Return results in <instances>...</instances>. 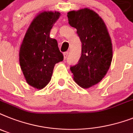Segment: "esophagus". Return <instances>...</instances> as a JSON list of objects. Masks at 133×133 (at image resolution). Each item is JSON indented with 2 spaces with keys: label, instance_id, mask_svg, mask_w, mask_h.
I'll return each mask as SVG.
<instances>
[{
  "label": "esophagus",
  "instance_id": "34e87169",
  "mask_svg": "<svg viewBox=\"0 0 133 133\" xmlns=\"http://www.w3.org/2000/svg\"><path fill=\"white\" fill-rule=\"evenodd\" d=\"M68 52H65L64 53H63V56H64V59H66L68 56Z\"/></svg>",
  "mask_w": 133,
  "mask_h": 133
}]
</instances>
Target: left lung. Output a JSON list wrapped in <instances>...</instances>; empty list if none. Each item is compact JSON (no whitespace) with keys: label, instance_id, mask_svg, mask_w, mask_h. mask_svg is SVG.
Listing matches in <instances>:
<instances>
[{"label":"left lung","instance_id":"8db88e82","mask_svg":"<svg viewBox=\"0 0 133 133\" xmlns=\"http://www.w3.org/2000/svg\"><path fill=\"white\" fill-rule=\"evenodd\" d=\"M68 18L82 43L79 61L70 70L74 81L87 89L101 81L109 69L113 58L111 39L104 21L91 9L71 11Z\"/></svg>","mask_w":133,"mask_h":133}]
</instances>
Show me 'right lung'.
<instances>
[{
  "mask_svg": "<svg viewBox=\"0 0 133 133\" xmlns=\"http://www.w3.org/2000/svg\"><path fill=\"white\" fill-rule=\"evenodd\" d=\"M60 16L58 11H43L35 17L23 39L19 61L26 83L37 89H43L51 79L56 63L63 60L57 41L50 32Z\"/></svg>",
  "mask_w": 133,
  "mask_h": 133,
  "instance_id": "add662e5",
  "label": "right lung"
}]
</instances>
